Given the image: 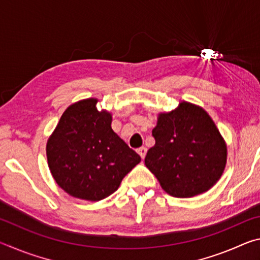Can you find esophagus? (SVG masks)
Masks as SVG:
<instances>
[{
	"label": "esophagus",
	"mask_w": 260,
	"mask_h": 260,
	"mask_svg": "<svg viewBox=\"0 0 260 260\" xmlns=\"http://www.w3.org/2000/svg\"><path fill=\"white\" fill-rule=\"evenodd\" d=\"M138 153L140 155V157L142 158V159H144V157H146V155H147V149L144 147L140 148V149H138Z\"/></svg>",
	"instance_id": "esophagus-1"
}]
</instances>
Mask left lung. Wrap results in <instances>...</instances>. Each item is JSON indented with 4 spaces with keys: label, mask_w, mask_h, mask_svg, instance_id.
I'll return each mask as SVG.
<instances>
[{
    "label": "left lung",
    "mask_w": 260,
    "mask_h": 260,
    "mask_svg": "<svg viewBox=\"0 0 260 260\" xmlns=\"http://www.w3.org/2000/svg\"><path fill=\"white\" fill-rule=\"evenodd\" d=\"M155 146L144 164L173 197L188 199L208 191L221 178L227 146L212 118L200 105L182 101L160 112L152 129Z\"/></svg>",
    "instance_id": "left-lung-1"
}]
</instances>
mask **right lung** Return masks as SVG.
<instances>
[{"label":"right lung","mask_w":260,"mask_h":260,"mask_svg":"<svg viewBox=\"0 0 260 260\" xmlns=\"http://www.w3.org/2000/svg\"><path fill=\"white\" fill-rule=\"evenodd\" d=\"M98 99L65 110L47 141L48 166L56 183L76 199L98 202L119 188L141 157L111 128L112 114Z\"/></svg>","instance_id":"add662e5"}]
</instances>
